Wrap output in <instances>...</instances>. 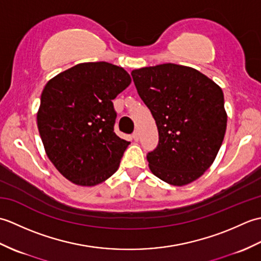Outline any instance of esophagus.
<instances>
[{
  "instance_id": "34e87169",
  "label": "esophagus",
  "mask_w": 261,
  "mask_h": 261,
  "mask_svg": "<svg viewBox=\"0 0 261 261\" xmlns=\"http://www.w3.org/2000/svg\"><path fill=\"white\" fill-rule=\"evenodd\" d=\"M132 138H134V140H135V141H138V140H139V131L136 130V131L134 132V134H132Z\"/></svg>"
}]
</instances>
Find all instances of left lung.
Returning a JSON list of instances; mask_svg holds the SVG:
<instances>
[{"label":"left lung","instance_id":"8db88e82","mask_svg":"<svg viewBox=\"0 0 261 261\" xmlns=\"http://www.w3.org/2000/svg\"><path fill=\"white\" fill-rule=\"evenodd\" d=\"M131 75L158 127V146L147 154L151 173L174 186L196 180L224 139L228 116L221 87L196 69L170 63Z\"/></svg>","mask_w":261,"mask_h":261}]
</instances>
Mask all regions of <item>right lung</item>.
Returning <instances> with one entry per match:
<instances>
[{
	"label": "right lung",
	"instance_id": "add662e5",
	"mask_svg": "<svg viewBox=\"0 0 261 261\" xmlns=\"http://www.w3.org/2000/svg\"><path fill=\"white\" fill-rule=\"evenodd\" d=\"M130 83L123 68L105 62L79 64L47 83L38 130L48 158L65 178L95 186L118 170L130 142L115 135L112 99Z\"/></svg>",
	"mask_w": 261,
	"mask_h": 261
}]
</instances>
